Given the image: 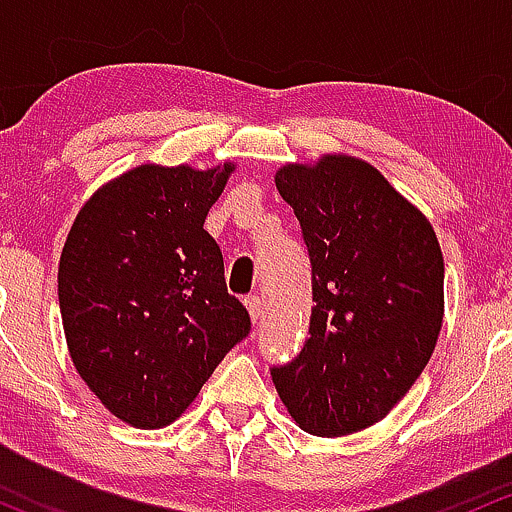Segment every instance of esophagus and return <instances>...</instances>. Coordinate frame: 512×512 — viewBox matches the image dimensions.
Masks as SVG:
<instances>
[{"mask_svg": "<svg viewBox=\"0 0 512 512\" xmlns=\"http://www.w3.org/2000/svg\"><path fill=\"white\" fill-rule=\"evenodd\" d=\"M244 304H246V312H249V317H251V324H258V319H261V314H263V307H261V297L258 295H249L244 300Z\"/></svg>", "mask_w": 512, "mask_h": 512, "instance_id": "34e87169", "label": "esophagus"}]
</instances>
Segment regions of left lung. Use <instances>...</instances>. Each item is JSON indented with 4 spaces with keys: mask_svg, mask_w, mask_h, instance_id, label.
Masks as SVG:
<instances>
[{
    "mask_svg": "<svg viewBox=\"0 0 512 512\" xmlns=\"http://www.w3.org/2000/svg\"><path fill=\"white\" fill-rule=\"evenodd\" d=\"M275 186L300 220L317 304L307 343L292 363L273 367V384L307 433H358L394 409L438 343V237L365 159L324 154L314 164H285Z\"/></svg>",
    "mask_w": 512,
    "mask_h": 512,
    "instance_id": "obj_1",
    "label": "left lung"
}]
</instances>
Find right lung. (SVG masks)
I'll return each instance as SVG.
<instances>
[{"instance_id": "add662e5", "label": "right lung", "mask_w": 512, "mask_h": 512, "mask_svg": "<svg viewBox=\"0 0 512 512\" xmlns=\"http://www.w3.org/2000/svg\"><path fill=\"white\" fill-rule=\"evenodd\" d=\"M234 169L135 166L86 200L62 246L57 297L70 358L132 428L174 423L251 329L203 229Z\"/></svg>"}]
</instances>
